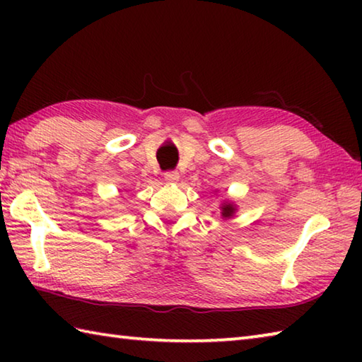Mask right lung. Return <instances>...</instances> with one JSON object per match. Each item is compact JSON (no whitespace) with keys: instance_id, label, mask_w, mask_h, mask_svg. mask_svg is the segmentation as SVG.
<instances>
[{"instance_id":"add662e5","label":"right lung","mask_w":362,"mask_h":362,"mask_svg":"<svg viewBox=\"0 0 362 362\" xmlns=\"http://www.w3.org/2000/svg\"><path fill=\"white\" fill-rule=\"evenodd\" d=\"M220 209H222V217L223 218H231L233 214L238 211L236 209V204H233V203H223Z\"/></svg>"}]
</instances>
